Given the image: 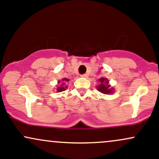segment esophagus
<instances>
[{
  "label": "esophagus",
  "mask_w": 159,
  "mask_h": 159,
  "mask_svg": "<svg viewBox=\"0 0 159 159\" xmlns=\"http://www.w3.org/2000/svg\"><path fill=\"white\" fill-rule=\"evenodd\" d=\"M81 77H82V78H87V74L81 75Z\"/></svg>",
  "instance_id": "34e87169"
}]
</instances>
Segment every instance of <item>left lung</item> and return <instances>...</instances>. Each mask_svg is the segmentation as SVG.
I'll list each match as a JSON object with an SVG mask.
<instances>
[{
	"instance_id": "8db88e82",
	"label": "left lung",
	"mask_w": 159,
	"mask_h": 159,
	"mask_svg": "<svg viewBox=\"0 0 159 159\" xmlns=\"http://www.w3.org/2000/svg\"><path fill=\"white\" fill-rule=\"evenodd\" d=\"M100 84L97 86V89L99 92L104 94H109L114 91L113 89L110 88V85H108V80L106 78H100Z\"/></svg>"
}]
</instances>
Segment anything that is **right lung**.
<instances>
[{
    "label": "right lung",
    "mask_w": 159,
    "mask_h": 159,
    "mask_svg": "<svg viewBox=\"0 0 159 159\" xmlns=\"http://www.w3.org/2000/svg\"><path fill=\"white\" fill-rule=\"evenodd\" d=\"M69 81V79L67 78H63V83H61L59 85L57 86V92H62V91H64L66 88V86H65L66 84V82ZM61 83V81H58V83Z\"/></svg>",
    "instance_id": "right-lung-1"
}]
</instances>
